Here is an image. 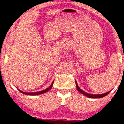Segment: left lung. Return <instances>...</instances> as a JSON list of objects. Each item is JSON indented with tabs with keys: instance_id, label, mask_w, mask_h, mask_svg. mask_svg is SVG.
I'll return each instance as SVG.
<instances>
[{
	"instance_id": "left-lung-1",
	"label": "left lung",
	"mask_w": 124,
	"mask_h": 124,
	"mask_svg": "<svg viewBox=\"0 0 124 124\" xmlns=\"http://www.w3.org/2000/svg\"><path fill=\"white\" fill-rule=\"evenodd\" d=\"M75 82H76V88H77V89H78V90L79 91L80 93L85 95V96H87V97H89V98H92V99H98V98H102V97H103L107 96V95L110 92V91H109V92H107V93H104V94H91L86 93V92L82 90V89H80V87L78 86L76 81Z\"/></svg>"
}]
</instances>
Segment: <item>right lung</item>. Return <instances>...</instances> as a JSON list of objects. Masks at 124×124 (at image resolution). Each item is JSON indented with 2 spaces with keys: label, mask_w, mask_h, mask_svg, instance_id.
Masks as SVG:
<instances>
[{
  "label": "right lung",
  "mask_w": 124,
  "mask_h": 124,
  "mask_svg": "<svg viewBox=\"0 0 124 124\" xmlns=\"http://www.w3.org/2000/svg\"><path fill=\"white\" fill-rule=\"evenodd\" d=\"M54 82H52V84L51 85V86L49 87L46 88V89L44 90H42L41 91V92H34V93H25V92H22V91H21L20 90L18 89V90L20 91V92H21V93L24 94H27V95H31V96H35V95H39V94H43L44 93H46V92H48V91L49 90L51 89V88H52V85H53V83H54Z\"/></svg>",
  "instance_id": "add662e5"
}]
</instances>
